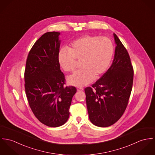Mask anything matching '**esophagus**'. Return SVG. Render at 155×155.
<instances>
[{
	"instance_id": "34e87169",
	"label": "esophagus",
	"mask_w": 155,
	"mask_h": 155,
	"mask_svg": "<svg viewBox=\"0 0 155 155\" xmlns=\"http://www.w3.org/2000/svg\"><path fill=\"white\" fill-rule=\"evenodd\" d=\"M77 90L78 91H83L84 90V88H81V87H77Z\"/></svg>"
}]
</instances>
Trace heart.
I'll return each instance as SVG.
<instances>
[{"mask_svg": "<svg viewBox=\"0 0 155 155\" xmlns=\"http://www.w3.org/2000/svg\"><path fill=\"white\" fill-rule=\"evenodd\" d=\"M114 53V46L106 37L85 35L74 40L69 51L62 48L58 54L60 67L66 72L74 71L77 60L81 61V70L67 78L71 86L83 87L99 78L108 69Z\"/></svg>", "mask_w": 155, "mask_h": 155, "instance_id": "heart-1", "label": "heart"}]
</instances>
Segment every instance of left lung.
<instances>
[{
  "mask_svg": "<svg viewBox=\"0 0 155 155\" xmlns=\"http://www.w3.org/2000/svg\"><path fill=\"white\" fill-rule=\"evenodd\" d=\"M110 67L92 85L85 88L88 117L97 127L110 126L119 120L128 103L134 71L128 53L118 36Z\"/></svg>",
  "mask_w": 155,
  "mask_h": 155,
  "instance_id": "left-lung-1",
  "label": "left lung"
}]
</instances>
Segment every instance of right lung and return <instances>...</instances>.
Instances as JSON below:
<instances>
[{
	"label": "right lung",
	"instance_id": "1",
	"mask_svg": "<svg viewBox=\"0 0 155 155\" xmlns=\"http://www.w3.org/2000/svg\"><path fill=\"white\" fill-rule=\"evenodd\" d=\"M60 33L48 32L35 43L28 53L25 69V90L35 117L43 124L57 127L69 118V107L77 90L64 87L65 75L58 54Z\"/></svg>",
	"mask_w": 155,
	"mask_h": 155
}]
</instances>
